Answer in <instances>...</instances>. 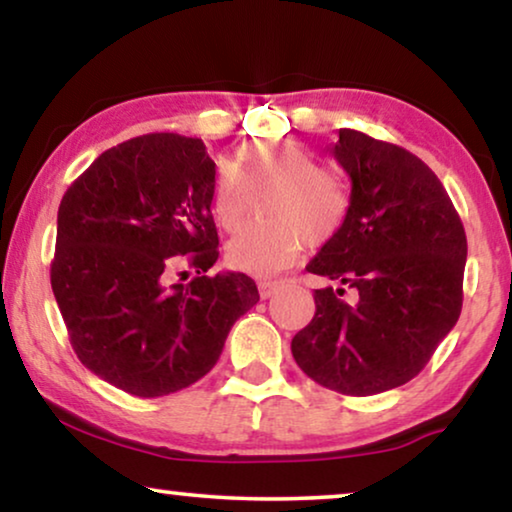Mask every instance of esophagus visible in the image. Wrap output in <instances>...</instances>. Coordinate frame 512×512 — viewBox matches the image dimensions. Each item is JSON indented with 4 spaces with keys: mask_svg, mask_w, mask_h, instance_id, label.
Returning a JSON list of instances; mask_svg holds the SVG:
<instances>
[{
    "mask_svg": "<svg viewBox=\"0 0 512 512\" xmlns=\"http://www.w3.org/2000/svg\"><path fill=\"white\" fill-rule=\"evenodd\" d=\"M279 286L282 282H277V279H263V282H258V293H261V298H272L279 291Z\"/></svg>",
    "mask_w": 512,
    "mask_h": 512,
    "instance_id": "1",
    "label": "esophagus"
}]
</instances>
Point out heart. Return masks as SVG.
<instances>
[{
  "instance_id": "obj_1",
  "label": "heart",
  "mask_w": 512,
  "mask_h": 512,
  "mask_svg": "<svg viewBox=\"0 0 512 512\" xmlns=\"http://www.w3.org/2000/svg\"><path fill=\"white\" fill-rule=\"evenodd\" d=\"M272 198L265 207L270 223L242 230L226 247L233 270L270 277L296 261L307 247H321L340 233L349 214V188L340 174L321 170L317 158L293 142L251 144L242 156V177L223 170L214 184L212 212L228 233L247 221L251 202Z\"/></svg>"
}]
</instances>
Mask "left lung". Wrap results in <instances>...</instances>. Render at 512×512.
<instances>
[{
	"instance_id": "left-lung-1",
	"label": "left lung",
	"mask_w": 512,
	"mask_h": 512,
	"mask_svg": "<svg viewBox=\"0 0 512 512\" xmlns=\"http://www.w3.org/2000/svg\"><path fill=\"white\" fill-rule=\"evenodd\" d=\"M352 179L340 233L307 263L326 277L291 340L300 370L345 396L422 373L461 314L466 233L431 167L403 146L340 130L331 149Z\"/></svg>"
}]
</instances>
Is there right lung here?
Listing matches in <instances>:
<instances>
[{"label":"right lung","instance_id":"add662e5","mask_svg":"<svg viewBox=\"0 0 512 512\" xmlns=\"http://www.w3.org/2000/svg\"><path fill=\"white\" fill-rule=\"evenodd\" d=\"M214 177L202 139L151 132L111 146L62 195L51 286L69 342L132 396L205 377L261 298L242 272L205 275L219 258ZM186 267L199 272L188 285Z\"/></svg>","mask_w":512,"mask_h":512}]
</instances>
